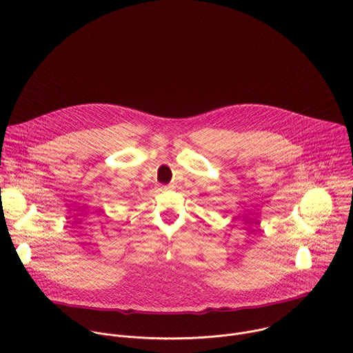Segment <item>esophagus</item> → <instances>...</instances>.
Wrapping results in <instances>:
<instances>
[{"mask_svg": "<svg viewBox=\"0 0 353 353\" xmlns=\"http://www.w3.org/2000/svg\"><path fill=\"white\" fill-rule=\"evenodd\" d=\"M162 190H163V191H166V190H172V187H170V185H162Z\"/></svg>", "mask_w": 353, "mask_h": 353, "instance_id": "obj_1", "label": "esophagus"}]
</instances>
